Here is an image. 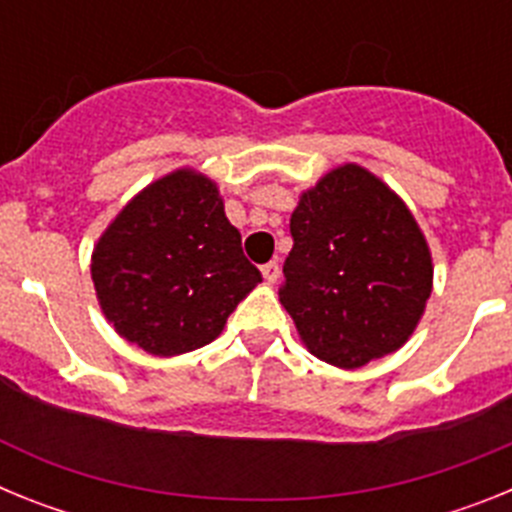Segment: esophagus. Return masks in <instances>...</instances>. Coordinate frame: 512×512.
<instances>
[{"mask_svg":"<svg viewBox=\"0 0 512 512\" xmlns=\"http://www.w3.org/2000/svg\"><path fill=\"white\" fill-rule=\"evenodd\" d=\"M261 274H264V279L269 284H274L279 279V274H282V271H279V264L277 261H269V264H264L261 266Z\"/></svg>","mask_w":512,"mask_h":512,"instance_id":"obj_1","label":"esophagus"}]
</instances>
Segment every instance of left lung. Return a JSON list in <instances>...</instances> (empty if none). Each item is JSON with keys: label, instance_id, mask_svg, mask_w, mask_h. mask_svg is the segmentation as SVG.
Listing matches in <instances>:
<instances>
[{"label": "left lung", "instance_id": "8db88e82", "mask_svg": "<svg viewBox=\"0 0 512 512\" xmlns=\"http://www.w3.org/2000/svg\"><path fill=\"white\" fill-rule=\"evenodd\" d=\"M279 302L318 359L343 369L392 354L423 315L433 264L415 217L356 164L325 174L289 220Z\"/></svg>", "mask_w": 512, "mask_h": 512}]
</instances>
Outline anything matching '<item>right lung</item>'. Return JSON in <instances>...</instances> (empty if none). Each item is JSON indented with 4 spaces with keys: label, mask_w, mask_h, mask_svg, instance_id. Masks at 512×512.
Masks as SVG:
<instances>
[{
    "label": "right lung",
    "mask_w": 512,
    "mask_h": 512,
    "mask_svg": "<svg viewBox=\"0 0 512 512\" xmlns=\"http://www.w3.org/2000/svg\"><path fill=\"white\" fill-rule=\"evenodd\" d=\"M92 279L122 338L174 356L215 341L261 271L243 256L215 184L182 169L143 189L104 230Z\"/></svg>",
    "instance_id": "1"
}]
</instances>
